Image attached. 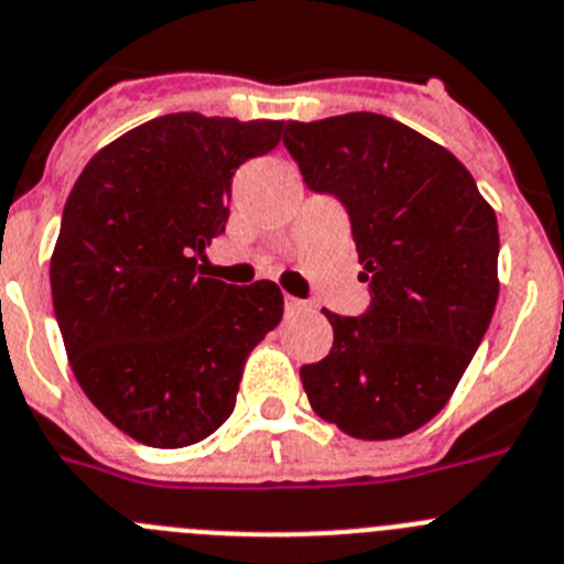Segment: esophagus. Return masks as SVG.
Returning a JSON list of instances; mask_svg holds the SVG:
<instances>
[{
	"label": "esophagus",
	"instance_id": "esophagus-1",
	"mask_svg": "<svg viewBox=\"0 0 564 564\" xmlns=\"http://www.w3.org/2000/svg\"><path fill=\"white\" fill-rule=\"evenodd\" d=\"M283 306H286V314H301V312H306L308 303L306 301H297V297L286 294V301H283Z\"/></svg>",
	"mask_w": 564,
	"mask_h": 564
}]
</instances>
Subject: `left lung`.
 Here are the masks:
<instances>
[{
	"instance_id": "1",
	"label": "left lung",
	"mask_w": 564,
	"mask_h": 564,
	"mask_svg": "<svg viewBox=\"0 0 564 564\" xmlns=\"http://www.w3.org/2000/svg\"><path fill=\"white\" fill-rule=\"evenodd\" d=\"M283 145L312 191L345 205L370 289L359 317L323 308L334 345L301 368L308 404L354 438H402L449 402L489 328L495 210L458 156L384 115L292 120Z\"/></svg>"
}]
</instances>
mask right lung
<instances>
[{
    "mask_svg": "<svg viewBox=\"0 0 564 564\" xmlns=\"http://www.w3.org/2000/svg\"><path fill=\"white\" fill-rule=\"evenodd\" d=\"M283 120L162 115L86 162L64 205L50 286L80 390L140 444L180 449L230 419L250 351L281 323L272 281L205 278L232 174Z\"/></svg>",
    "mask_w": 564,
    "mask_h": 564,
    "instance_id": "add662e5",
    "label": "right lung"
}]
</instances>
